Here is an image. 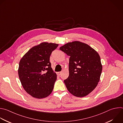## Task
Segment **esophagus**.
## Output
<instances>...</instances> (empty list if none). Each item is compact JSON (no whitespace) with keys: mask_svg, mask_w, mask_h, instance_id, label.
<instances>
[{"mask_svg":"<svg viewBox=\"0 0 123 123\" xmlns=\"http://www.w3.org/2000/svg\"><path fill=\"white\" fill-rule=\"evenodd\" d=\"M61 72H57V73H56V74H57V75H58V76H60V75H61Z\"/></svg>","mask_w":123,"mask_h":123,"instance_id":"34e87169","label":"esophagus"}]
</instances>
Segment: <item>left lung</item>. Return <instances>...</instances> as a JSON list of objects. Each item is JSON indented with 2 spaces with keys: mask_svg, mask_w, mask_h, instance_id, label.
Here are the masks:
<instances>
[{
  "mask_svg": "<svg viewBox=\"0 0 123 123\" xmlns=\"http://www.w3.org/2000/svg\"><path fill=\"white\" fill-rule=\"evenodd\" d=\"M70 56L69 76L64 80L68 90L77 97H84L96 87L102 70L98 53L88 44L74 41L60 47Z\"/></svg>",
  "mask_w": 123,
  "mask_h": 123,
  "instance_id": "obj_1",
  "label": "left lung"
}]
</instances>
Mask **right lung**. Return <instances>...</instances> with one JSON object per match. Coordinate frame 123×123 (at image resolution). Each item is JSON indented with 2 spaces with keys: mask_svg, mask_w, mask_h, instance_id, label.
Returning a JSON list of instances; mask_svg holds the SVG:
<instances>
[{
  "mask_svg": "<svg viewBox=\"0 0 123 123\" xmlns=\"http://www.w3.org/2000/svg\"><path fill=\"white\" fill-rule=\"evenodd\" d=\"M58 44L43 42L32 47L21 59L18 70L25 90L36 98H43L53 91L57 79L50 62Z\"/></svg>",
  "mask_w": 123,
  "mask_h": 123,
  "instance_id": "right-lung-1",
  "label": "right lung"
}]
</instances>
